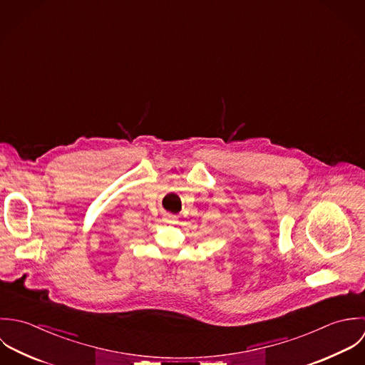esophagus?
I'll list each match as a JSON object with an SVG mask.
<instances>
[{
    "mask_svg": "<svg viewBox=\"0 0 365 365\" xmlns=\"http://www.w3.org/2000/svg\"><path fill=\"white\" fill-rule=\"evenodd\" d=\"M165 220H166L168 222H175V220H176V217H175V216H172V215H168V216L165 217Z\"/></svg>",
    "mask_w": 365,
    "mask_h": 365,
    "instance_id": "obj_1",
    "label": "esophagus"
}]
</instances>
